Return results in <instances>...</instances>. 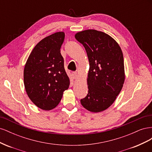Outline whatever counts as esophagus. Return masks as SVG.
<instances>
[{
    "label": "esophagus",
    "instance_id": "obj_1",
    "mask_svg": "<svg viewBox=\"0 0 152 152\" xmlns=\"http://www.w3.org/2000/svg\"><path fill=\"white\" fill-rule=\"evenodd\" d=\"M72 75L74 79H77V77H78V75H77V72H73L72 73Z\"/></svg>",
    "mask_w": 152,
    "mask_h": 152
}]
</instances>
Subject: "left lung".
<instances>
[{
  "label": "left lung",
  "instance_id": "1",
  "mask_svg": "<svg viewBox=\"0 0 152 152\" xmlns=\"http://www.w3.org/2000/svg\"><path fill=\"white\" fill-rule=\"evenodd\" d=\"M75 37L84 45L89 62L88 94L80 103L91 112L104 111L116 99L125 80L121 48L112 37L96 30L79 31Z\"/></svg>",
  "mask_w": 152,
  "mask_h": 152
}]
</instances>
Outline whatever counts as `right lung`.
<instances>
[{"mask_svg":"<svg viewBox=\"0 0 152 152\" xmlns=\"http://www.w3.org/2000/svg\"><path fill=\"white\" fill-rule=\"evenodd\" d=\"M64 39L65 33L59 31L41 40L32 50L25 66L27 95L37 107L44 110L56 107L70 85L60 53Z\"/></svg>","mask_w":152,"mask_h":152,"instance_id":"right-lung-1","label":"right lung"}]
</instances>
